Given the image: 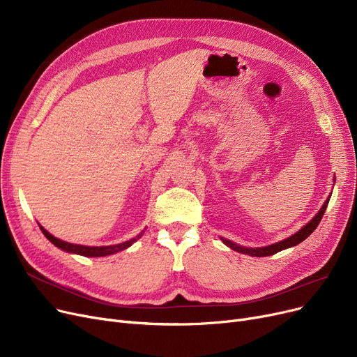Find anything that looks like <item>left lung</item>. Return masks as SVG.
Listing matches in <instances>:
<instances>
[{"label": "left lung", "mask_w": 357, "mask_h": 357, "mask_svg": "<svg viewBox=\"0 0 357 357\" xmlns=\"http://www.w3.org/2000/svg\"><path fill=\"white\" fill-rule=\"evenodd\" d=\"M328 201H330V197H328V199L324 202L321 210L318 211L317 215H315L308 224H305V226H304L301 230L296 231L295 234H292L291 237H288V238H285V240H282V241L275 243V245H271V246H266V248H243V246L236 245V243H233L231 240L222 238V237H221V240H222L224 245L229 246L230 249H233V250H236V252H240V253L249 255V256L264 257V256L275 255V253H278V252H280V250H285V249H288V248H294V246L299 245V243H301V241H304V240L317 229L318 224H320V221H321V218H323V215H324V213H326Z\"/></svg>", "instance_id": "left-lung-1"}]
</instances>
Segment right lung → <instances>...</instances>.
Returning a JSON list of instances; mask_svg holds the SVG:
<instances>
[{
  "mask_svg": "<svg viewBox=\"0 0 357 357\" xmlns=\"http://www.w3.org/2000/svg\"><path fill=\"white\" fill-rule=\"evenodd\" d=\"M39 227L42 230V233L46 236L47 240H50V243H53V245L56 248H59L61 250H65L68 253H75V255H81V256H85V257H100V256H108V255H114L117 252H121L127 248H130L133 243L142 237L143 231L131 240H127L124 243H119V245H112V246H84V245H73V243H68V241H63L61 238H56L54 236H52L46 229H43L40 224Z\"/></svg>",
  "mask_w": 357,
  "mask_h": 357,
  "instance_id": "1",
  "label": "right lung"
}]
</instances>
